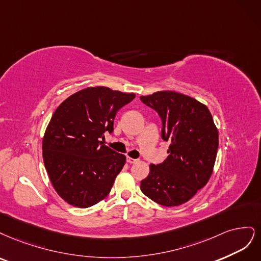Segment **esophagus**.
Returning a JSON list of instances; mask_svg holds the SVG:
<instances>
[{
	"label": "esophagus",
	"instance_id": "1",
	"mask_svg": "<svg viewBox=\"0 0 261 261\" xmlns=\"http://www.w3.org/2000/svg\"><path fill=\"white\" fill-rule=\"evenodd\" d=\"M127 162L129 163V164H134V163H137L138 162V159H134V158H131V157H127Z\"/></svg>",
	"mask_w": 261,
	"mask_h": 261
}]
</instances>
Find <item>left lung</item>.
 I'll return each mask as SVG.
<instances>
[{
  "label": "left lung",
  "instance_id": "obj_1",
  "mask_svg": "<svg viewBox=\"0 0 261 261\" xmlns=\"http://www.w3.org/2000/svg\"><path fill=\"white\" fill-rule=\"evenodd\" d=\"M141 100L162 119V138L169 141V154L150 165L141 191L155 203L173 207L187 203L204 188L216 162L219 136L206 105L173 91L155 92Z\"/></svg>",
  "mask_w": 261,
  "mask_h": 261
}]
</instances>
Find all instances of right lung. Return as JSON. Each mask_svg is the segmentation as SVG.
I'll return each mask as SVG.
<instances>
[{"label": "right lung", "mask_w": 261, "mask_h": 261, "mask_svg": "<svg viewBox=\"0 0 261 261\" xmlns=\"http://www.w3.org/2000/svg\"><path fill=\"white\" fill-rule=\"evenodd\" d=\"M136 97L106 87L83 89L57 107L44 133L43 162L55 191L67 203L88 208L111 192L125 156L104 145L119 109Z\"/></svg>", "instance_id": "right-lung-1"}]
</instances>
